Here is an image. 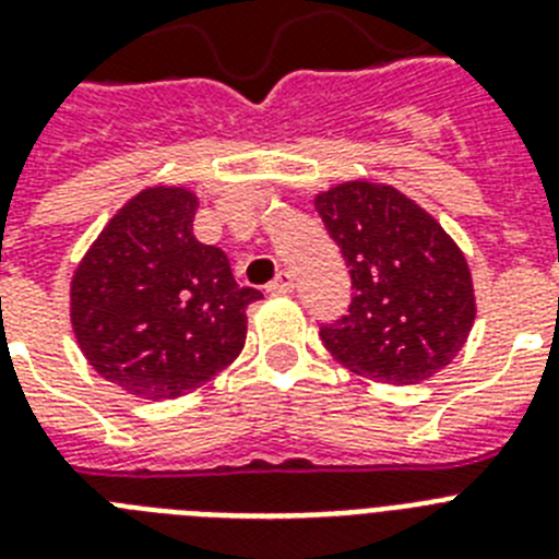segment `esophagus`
<instances>
[{"mask_svg":"<svg viewBox=\"0 0 559 559\" xmlns=\"http://www.w3.org/2000/svg\"><path fill=\"white\" fill-rule=\"evenodd\" d=\"M294 290V276L288 271H280L269 283V294H290Z\"/></svg>","mask_w":559,"mask_h":559,"instance_id":"1","label":"esophagus"}]
</instances>
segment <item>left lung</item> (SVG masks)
<instances>
[{"instance_id": "8db88e82", "label": "left lung", "mask_w": 559, "mask_h": 559, "mask_svg": "<svg viewBox=\"0 0 559 559\" xmlns=\"http://www.w3.org/2000/svg\"><path fill=\"white\" fill-rule=\"evenodd\" d=\"M313 203L353 288L345 317L319 328L328 350L384 384L443 370L475 322L469 265L450 234L393 186L350 180Z\"/></svg>"}]
</instances>
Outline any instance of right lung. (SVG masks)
Masks as SVG:
<instances>
[{"label": "right lung", "mask_w": 559, "mask_h": 559, "mask_svg": "<svg viewBox=\"0 0 559 559\" xmlns=\"http://www.w3.org/2000/svg\"><path fill=\"white\" fill-rule=\"evenodd\" d=\"M198 198L146 189L107 223L70 285L81 353L102 379L141 399H175L240 356L246 308L228 257L194 237Z\"/></svg>", "instance_id": "right-lung-1"}]
</instances>
